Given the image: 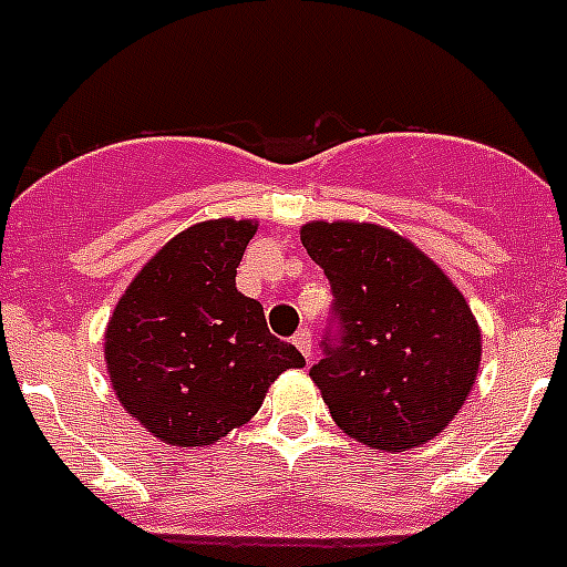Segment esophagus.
Segmentation results:
<instances>
[{
    "instance_id": "obj_1",
    "label": "esophagus",
    "mask_w": 567,
    "mask_h": 567,
    "mask_svg": "<svg viewBox=\"0 0 567 567\" xmlns=\"http://www.w3.org/2000/svg\"><path fill=\"white\" fill-rule=\"evenodd\" d=\"M292 342H295V348H298L300 354H303L306 360H309L311 351H315V340H311V331L309 329H300L298 334L292 337Z\"/></svg>"
}]
</instances>
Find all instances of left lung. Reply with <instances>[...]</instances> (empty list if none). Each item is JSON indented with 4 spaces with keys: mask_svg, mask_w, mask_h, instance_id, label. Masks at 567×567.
<instances>
[{
    "mask_svg": "<svg viewBox=\"0 0 567 567\" xmlns=\"http://www.w3.org/2000/svg\"><path fill=\"white\" fill-rule=\"evenodd\" d=\"M300 241L334 292L340 342L311 365L337 427L404 453L464 408L481 365V326L444 269L371 221H306Z\"/></svg>",
    "mask_w": 567,
    "mask_h": 567,
    "instance_id": "8db88e82",
    "label": "left lung"
}]
</instances>
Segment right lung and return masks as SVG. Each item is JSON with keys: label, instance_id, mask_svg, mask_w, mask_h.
<instances>
[{"label": "right lung", "instance_id": "obj_1", "mask_svg": "<svg viewBox=\"0 0 567 567\" xmlns=\"http://www.w3.org/2000/svg\"><path fill=\"white\" fill-rule=\"evenodd\" d=\"M256 219L176 233L121 295L103 337L114 396L171 446H207L247 424L298 348L269 334L264 306L236 289Z\"/></svg>", "mask_w": 567, "mask_h": 567}]
</instances>
